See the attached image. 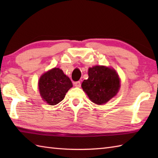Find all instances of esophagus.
<instances>
[{
  "mask_svg": "<svg viewBox=\"0 0 158 158\" xmlns=\"http://www.w3.org/2000/svg\"><path fill=\"white\" fill-rule=\"evenodd\" d=\"M74 85H75V86L77 87V88H80V87H81V82L80 81L74 82Z\"/></svg>",
  "mask_w": 158,
  "mask_h": 158,
  "instance_id": "obj_1",
  "label": "esophagus"
}]
</instances>
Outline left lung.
Instances as JSON below:
<instances>
[{"mask_svg": "<svg viewBox=\"0 0 158 158\" xmlns=\"http://www.w3.org/2000/svg\"><path fill=\"white\" fill-rule=\"evenodd\" d=\"M81 87L93 102L103 105L117 94L120 81L114 69L95 66L88 69V79L83 81Z\"/></svg>", "mask_w": 158, "mask_h": 158, "instance_id": "left-lung-1", "label": "left lung"}]
</instances>
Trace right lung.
Returning <instances> with one entry per match:
<instances>
[{
    "label": "right lung",
    "mask_w": 158,
    "mask_h": 158,
    "mask_svg": "<svg viewBox=\"0 0 158 158\" xmlns=\"http://www.w3.org/2000/svg\"><path fill=\"white\" fill-rule=\"evenodd\" d=\"M72 87L70 79L58 68L43 74L39 81L40 94L43 100L50 105H56L61 102Z\"/></svg>",
    "instance_id": "right-lung-1"
}]
</instances>
